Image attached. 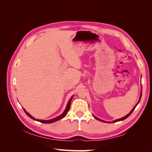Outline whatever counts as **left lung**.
Listing matches in <instances>:
<instances>
[{"mask_svg":"<svg viewBox=\"0 0 152 152\" xmlns=\"http://www.w3.org/2000/svg\"><path fill=\"white\" fill-rule=\"evenodd\" d=\"M141 95H142V91L141 92V94H140V99H139V101H138V102H137L136 104V105L134 106V107L132 109V110L127 115H126L125 116V117H122V118H118V119H117V120H115V121H112V122H106V121H103V120H102V119H100V118H97L96 117H95L94 115H93V116L96 118V119H97V120H98V121H101V122H107V123H110V122H112V123H113V122H118V121H123V120H124V119H126V118H127L128 117H129V115H130L132 113V112L134 111V109H135V108L136 107V106L138 104V103H140V99H141Z\"/></svg>","mask_w":152,"mask_h":152,"instance_id":"left-lung-1","label":"left lung"}]
</instances>
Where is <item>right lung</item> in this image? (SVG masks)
Wrapping results in <instances>:
<instances>
[{"instance_id":"right-lung-1","label":"right lung","mask_w":152,"mask_h":152,"mask_svg":"<svg viewBox=\"0 0 152 152\" xmlns=\"http://www.w3.org/2000/svg\"><path fill=\"white\" fill-rule=\"evenodd\" d=\"M73 97V95L70 98V99H69L68 102V103H67V104H66V107L65 110H64V112H63V113L61 114L60 115H59V116H58V117H55V118H52V119H50V120H39V119L35 118H34V117H32L29 113L27 112L26 111V110H25V108H23V109L24 112L26 113V114L27 115H28L29 117H30L31 118L33 119V120L36 121H38V122H41V123H44V124H50V123H53V122H56V121H59V120H61V119H62L63 118H64V117H65L66 115V114L68 113V111H69V110H70V104H71V102H72Z\"/></svg>"}]
</instances>
